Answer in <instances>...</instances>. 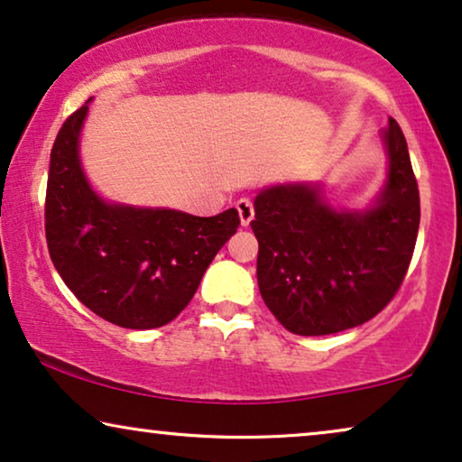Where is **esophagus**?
Masks as SVG:
<instances>
[{
	"label": "esophagus",
	"instance_id": "1",
	"mask_svg": "<svg viewBox=\"0 0 462 462\" xmlns=\"http://www.w3.org/2000/svg\"><path fill=\"white\" fill-rule=\"evenodd\" d=\"M237 212H239V220H242L244 226L250 225V220L254 218V206H252V201L248 198H242L236 204Z\"/></svg>",
	"mask_w": 462,
	"mask_h": 462
}]
</instances>
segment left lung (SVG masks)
Here are the masks:
<instances>
[{
	"mask_svg": "<svg viewBox=\"0 0 462 462\" xmlns=\"http://www.w3.org/2000/svg\"><path fill=\"white\" fill-rule=\"evenodd\" d=\"M387 180L374 206L337 210L319 185L263 189L250 226L264 305L286 330L324 337L362 326L400 290L419 236L420 198L403 132H381Z\"/></svg>",
	"mask_w": 462,
	"mask_h": 462,
	"instance_id": "1",
	"label": "left lung"
}]
</instances>
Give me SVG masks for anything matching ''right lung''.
Segmentation results:
<instances>
[{"label":"right lung","mask_w":462,"mask_h":462,"mask_svg":"<svg viewBox=\"0 0 462 462\" xmlns=\"http://www.w3.org/2000/svg\"><path fill=\"white\" fill-rule=\"evenodd\" d=\"M90 100L67 117L50 153V258L67 288L98 318L130 330H151L189 305L208 264L237 231L239 214L229 208L206 218L105 201L79 160Z\"/></svg>","instance_id":"obj_1"}]
</instances>
